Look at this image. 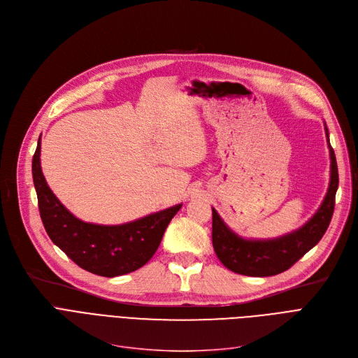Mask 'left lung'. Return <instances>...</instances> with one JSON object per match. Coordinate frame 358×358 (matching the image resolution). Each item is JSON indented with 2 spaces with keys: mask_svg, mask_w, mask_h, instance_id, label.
I'll use <instances>...</instances> for the list:
<instances>
[{
  "mask_svg": "<svg viewBox=\"0 0 358 358\" xmlns=\"http://www.w3.org/2000/svg\"><path fill=\"white\" fill-rule=\"evenodd\" d=\"M328 135V129H327ZM329 143V138H328ZM331 152V182L327 197L316 215L299 231L273 241H245L236 236L223 223L215 209L212 224L213 248L222 264L234 273L251 277H268L289 270L322 239L335 208L338 189V166L334 149Z\"/></svg>",
  "mask_w": 358,
  "mask_h": 358,
  "instance_id": "left-lung-1",
  "label": "left lung"
}]
</instances>
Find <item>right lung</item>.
Segmentation results:
<instances>
[{
  "label": "right lung",
  "mask_w": 358,
  "mask_h": 358,
  "mask_svg": "<svg viewBox=\"0 0 358 358\" xmlns=\"http://www.w3.org/2000/svg\"><path fill=\"white\" fill-rule=\"evenodd\" d=\"M31 171L49 238L75 264L97 275H123L145 266L158 250L168 223L181 209V204H177L117 227L85 223L71 215L49 189L41 168V139L33 155Z\"/></svg>",
  "instance_id": "right-lung-1"
}]
</instances>
